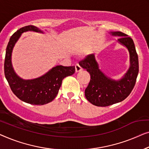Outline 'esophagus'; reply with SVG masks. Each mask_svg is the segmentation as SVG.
Returning <instances> with one entry per match:
<instances>
[{"label": "esophagus", "instance_id": "obj_1", "mask_svg": "<svg viewBox=\"0 0 149 149\" xmlns=\"http://www.w3.org/2000/svg\"><path fill=\"white\" fill-rule=\"evenodd\" d=\"M75 72H81V71L82 70V68H81V67L80 65H79V64H76V65H75Z\"/></svg>", "mask_w": 149, "mask_h": 149}]
</instances>
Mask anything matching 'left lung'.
<instances>
[{
  "label": "left lung",
  "mask_w": 149,
  "mask_h": 149,
  "mask_svg": "<svg viewBox=\"0 0 149 149\" xmlns=\"http://www.w3.org/2000/svg\"><path fill=\"white\" fill-rule=\"evenodd\" d=\"M112 34L120 37L118 41L127 48L130 56V67L122 79L115 81L105 76L98 69L94 54H89L79 62V65L91 75V81L85 90L86 98L98 107L112 105L125 99L134 87L139 72L138 54L133 40L121 32H112Z\"/></svg>",
  "instance_id": "8db88e82"
}]
</instances>
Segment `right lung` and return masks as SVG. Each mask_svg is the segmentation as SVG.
Masks as SVG:
<instances>
[{"label": "right lung", "mask_w": 149, "mask_h": 149, "mask_svg": "<svg viewBox=\"0 0 149 149\" xmlns=\"http://www.w3.org/2000/svg\"><path fill=\"white\" fill-rule=\"evenodd\" d=\"M28 30L40 32L36 27L27 26L20 28L10 38L6 49L4 71L6 79L14 95L22 101L34 105H43L53 101L65 77L75 73V66L57 65L39 78L24 80L15 74L11 65V53L15 44L23 32Z\"/></svg>", "instance_id": "1"}]
</instances>
